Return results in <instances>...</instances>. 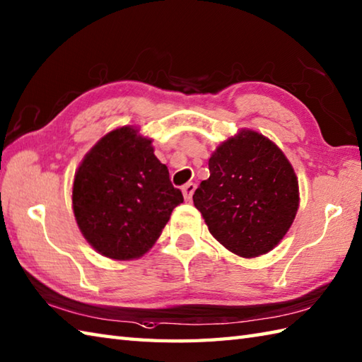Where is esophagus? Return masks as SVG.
Listing matches in <instances>:
<instances>
[{"label":"esophagus","mask_w":362,"mask_h":362,"mask_svg":"<svg viewBox=\"0 0 362 362\" xmlns=\"http://www.w3.org/2000/svg\"><path fill=\"white\" fill-rule=\"evenodd\" d=\"M194 189H196V185L193 182H189V183H187L185 187L182 188V193H183V197L187 199V201H189L191 197H193V193H194Z\"/></svg>","instance_id":"34e87169"}]
</instances>
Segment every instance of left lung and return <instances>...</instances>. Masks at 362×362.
I'll use <instances>...</instances> for the list:
<instances>
[{"label": "left lung", "mask_w": 362, "mask_h": 362, "mask_svg": "<svg viewBox=\"0 0 362 362\" xmlns=\"http://www.w3.org/2000/svg\"><path fill=\"white\" fill-rule=\"evenodd\" d=\"M209 169L193 201L214 240L243 258L271 252L300 202L297 175L283 151L263 134L241 129L211 153Z\"/></svg>", "instance_id": "1"}]
</instances>
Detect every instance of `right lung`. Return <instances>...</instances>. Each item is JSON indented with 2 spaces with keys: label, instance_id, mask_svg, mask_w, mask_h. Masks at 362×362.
I'll return each mask as SVG.
<instances>
[{
  "label": "right lung",
  "instance_id": "right-lung-1",
  "mask_svg": "<svg viewBox=\"0 0 362 362\" xmlns=\"http://www.w3.org/2000/svg\"><path fill=\"white\" fill-rule=\"evenodd\" d=\"M71 199L83 238L98 253L118 261L143 257L183 202L166 165L153 153L152 138L134 126L105 134L86 153Z\"/></svg>",
  "mask_w": 362,
  "mask_h": 362
}]
</instances>
